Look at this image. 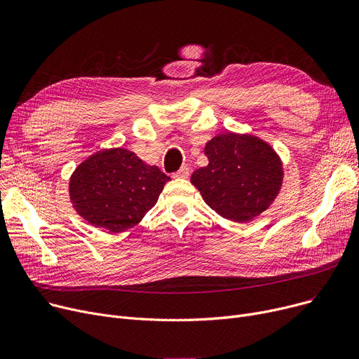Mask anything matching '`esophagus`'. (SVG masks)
Instances as JSON below:
<instances>
[{
    "instance_id": "34e87169",
    "label": "esophagus",
    "mask_w": 359,
    "mask_h": 359,
    "mask_svg": "<svg viewBox=\"0 0 359 359\" xmlns=\"http://www.w3.org/2000/svg\"><path fill=\"white\" fill-rule=\"evenodd\" d=\"M189 175H191V170H189V167L187 165H183L177 173H175V177L176 179H186V177H189Z\"/></svg>"
}]
</instances>
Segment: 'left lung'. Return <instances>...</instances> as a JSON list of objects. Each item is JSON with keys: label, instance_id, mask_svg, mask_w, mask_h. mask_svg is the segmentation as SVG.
I'll list each match as a JSON object with an SVG mask.
<instances>
[{"label": "left lung", "instance_id": "left-lung-1", "mask_svg": "<svg viewBox=\"0 0 359 359\" xmlns=\"http://www.w3.org/2000/svg\"><path fill=\"white\" fill-rule=\"evenodd\" d=\"M208 165L194 172L191 182L218 215L248 222L266 211L278 196L284 167L276 151L252 134H225L206 142Z\"/></svg>", "mask_w": 359, "mask_h": 359}]
</instances>
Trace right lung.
<instances>
[{
  "label": "right lung",
  "instance_id": "obj_1",
  "mask_svg": "<svg viewBox=\"0 0 359 359\" xmlns=\"http://www.w3.org/2000/svg\"><path fill=\"white\" fill-rule=\"evenodd\" d=\"M168 176L125 148L102 149L86 158L69 177V199L93 227L122 233L157 203Z\"/></svg>",
  "mask_w": 359,
  "mask_h": 359
}]
</instances>
